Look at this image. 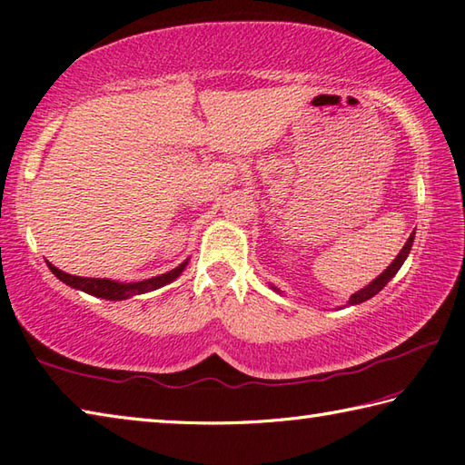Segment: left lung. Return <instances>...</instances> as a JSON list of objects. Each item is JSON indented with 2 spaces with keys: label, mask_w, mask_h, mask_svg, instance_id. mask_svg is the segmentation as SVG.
Wrapping results in <instances>:
<instances>
[{
  "label": "left lung",
  "mask_w": 465,
  "mask_h": 465,
  "mask_svg": "<svg viewBox=\"0 0 465 465\" xmlns=\"http://www.w3.org/2000/svg\"><path fill=\"white\" fill-rule=\"evenodd\" d=\"M413 240H415V232L409 235V240H407V243L403 245V250L399 252V256L391 262V266L383 272V274H381L379 278H375L371 282L369 286H365L362 290H359L357 294H352L351 298H349V304H361V302H365V300H369V298H372L375 294H379L381 290H383L385 286H387V282L393 278L397 272H399V268L403 266V262L407 260V256H409V252H411V245H413Z\"/></svg>",
  "instance_id": "left-lung-1"
}]
</instances>
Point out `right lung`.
<instances>
[{
  "mask_svg": "<svg viewBox=\"0 0 465 465\" xmlns=\"http://www.w3.org/2000/svg\"><path fill=\"white\" fill-rule=\"evenodd\" d=\"M187 262L181 263L175 270L167 272V274H161V276H154L149 280H143V282H133V284H123V282H114V280H108V278H80V276H72L66 274V272L58 270L56 266H52L48 262V268L52 270V274H56L64 284H68L72 288H78L82 292L86 294H93L98 298H106V300H124V298H131L136 294H144V292H151V290H157L161 286L169 284V282L175 280L181 272L185 270Z\"/></svg>",
  "mask_w": 465,
  "mask_h": 465,
  "instance_id": "right-lung-1",
  "label": "right lung"
}]
</instances>
